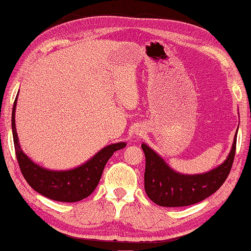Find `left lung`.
Instances as JSON below:
<instances>
[{
    "label": "left lung",
    "mask_w": 251,
    "mask_h": 251,
    "mask_svg": "<svg viewBox=\"0 0 251 251\" xmlns=\"http://www.w3.org/2000/svg\"><path fill=\"white\" fill-rule=\"evenodd\" d=\"M238 131V130H237ZM237 132L225 161L215 169L201 174H183L174 171L145 143L141 148L146 157L145 190L151 201L163 207L197 204L217 191L230 173L235 155Z\"/></svg>",
    "instance_id": "8db88e82"
}]
</instances>
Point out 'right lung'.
<instances>
[{
  "mask_svg": "<svg viewBox=\"0 0 251 251\" xmlns=\"http://www.w3.org/2000/svg\"><path fill=\"white\" fill-rule=\"evenodd\" d=\"M17 100L12 108V134L16 156L21 173L35 191L56 201L75 202L88 197L99 184L101 173L114 151L126 146V143L111 144L101 148L92 158L70 170H50L38 165L25 154L16 129Z\"/></svg>",
  "mask_w": 251,
  "mask_h": 251,
  "instance_id": "add662e5",
  "label": "right lung"
}]
</instances>
